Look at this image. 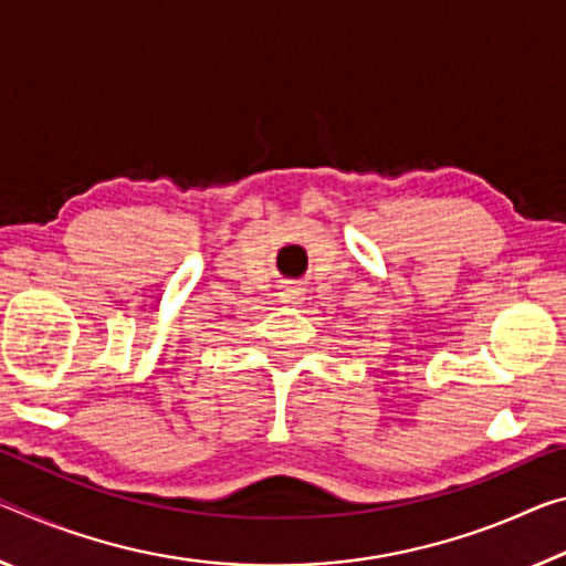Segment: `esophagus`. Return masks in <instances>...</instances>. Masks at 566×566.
Segmentation results:
<instances>
[{
	"instance_id": "34e87169",
	"label": "esophagus",
	"mask_w": 566,
	"mask_h": 566,
	"mask_svg": "<svg viewBox=\"0 0 566 566\" xmlns=\"http://www.w3.org/2000/svg\"><path fill=\"white\" fill-rule=\"evenodd\" d=\"M280 300H282L284 304H302V300H304V286L297 284V282L284 284L282 292H280Z\"/></svg>"
}]
</instances>
